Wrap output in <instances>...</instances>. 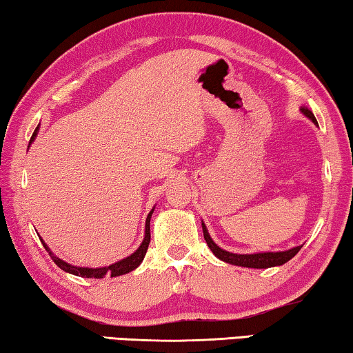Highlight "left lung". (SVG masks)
Wrapping results in <instances>:
<instances>
[{"instance_id":"1","label":"left lung","mask_w":353,"mask_h":353,"mask_svg":"<svg viewBox=\"0 0 353 353\" xmlns=\"http://www.w3.org/2000/svg\"><path fill=\"white\" fill-rule=\"evenodd\" d=\"M300 111L307 115L308 119L313 120V123L317 125L314 114L311 112L308 108H300ZM201 228H203V236H205L208 247L211 248V252L214 253L219 259H222V261H225V263L234 264V265H242V268L268 269V268H274V265H281V264L290 261L291 258L296 256L300 248H302V245H299V247L290 248V250H286V252H264V253H253V255H238V253H230L219 247L216 242L211 239V236L206 230V225L203 222H201Z\"/></svg>"}]
</instances>
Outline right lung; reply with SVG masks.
Wrapping results in <instances>:
<instances>
[{
  "label": "right lung",
  "instance_id": "add662e5",
  "mask_svg": "<svg viewBox=\"0 0 353 353\" xmlns=\"http://www.w3.org/2000/svg\"><path fill=\"white\" fill-rule=\"evenodd\" d=\"M37 131H39V126L36 128V131H34V134L31 137L30 143H32L34 139H36L37 136ZM154 210V208H153ZM153 210L150 211V214L147 216V222H145V238H143L142 244L139 245L137 250L132 253V255L126 256L123 259H120V261L114 263L111 265H106V268H97V269H92V268H78V265H72L68 264L65 261H62L61 258L54 256V253L50 250L48 245L45 244V242L42 241V244L45 247V250L50 253V256L53 258V261L59 265V268L62 270H65V272L68 274H73V275H78V276H85V279H103L105 275H111V276H119V275H125L131 272V270H134L139 264L142 263L143 256H145L147 253V248H148V244H150V219H152V214H153Z\"/></svg>",
  "mask_w": 353,
  "mask_h": 353
}]
</instances>
